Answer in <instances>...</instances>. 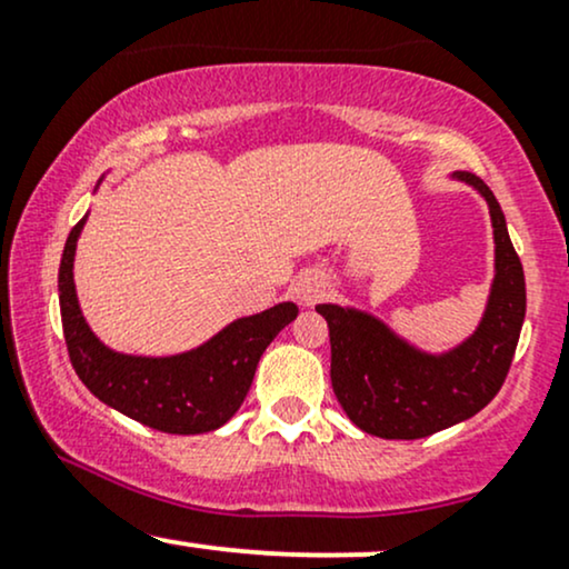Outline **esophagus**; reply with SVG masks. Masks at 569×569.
Wrapping results in <instances>:
<instances>
[{"mask_svg": "<svg viewBox=\"0 0 569 569\" xmlns=\"http://www.w3.org/2000/svg\"><path fill=\"white\" fill-rule=\"evenodd\" d=\"M326 293V280L318 272H302L291 283V297L297 299L299 305H316Z\"/></svg>", "mask_w": 569, "mask_h": 569, "instance_id": "obj_1", "label": "esophagus"}]
</instances>
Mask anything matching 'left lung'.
<instances>
[{"label": "left lung", "mask_w": 569, "mask_h": 569, "mask_svg": "<svg viewBox=\"0 0 569 569\" xmlns=\"http://www.w3.org/2000/svg\"><path fill=\"white\" fill-rule=\"evenodd\" d=\"M449 179L481 194L492 221V283L471 335L447 350H426L363 307L316 305L329 323L339 407L363 433L380 439H426L479 415L498 396L525 323V270L498 198L468 171H452Z\"/></svg>", "instance_id": "left-lung-1"}]
</instances>
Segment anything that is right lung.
I'll return each instance as SVG.
<instances>
[{
    "mask_svg": "<svg viewBox=\"0 0 569 569\" xmlns=\"http://www.w3.org/2000/svg\"><path fill=\"white\" fill-rule=\"evenodd\" d=\"M101 181L103 176L96 189ZM84 221L88 213L69 232L58 270L63 337L77 377L98 401L162 433L194 436L224 426L243 403L267 345L299 316V307L280 302L257 316L234 318L198 348L173 356L112 350L84 321L77 297L74 257Z\"/></svg>",
    "mask_w": 569,
    "mask_h": 569,
    "instance_id": "1",
    "label": "right lung"
}]
</instances>
